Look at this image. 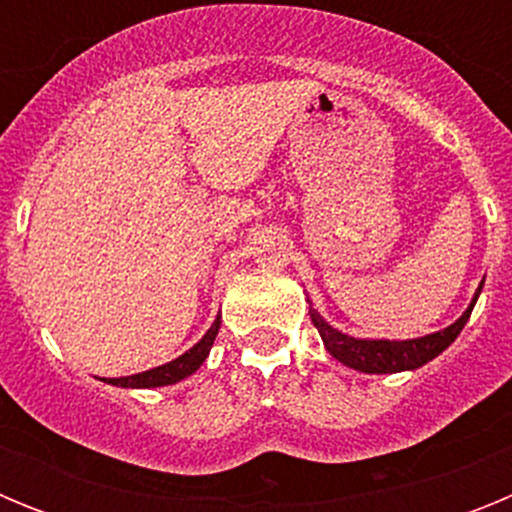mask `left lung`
Returning <instances> with one entry per match:
<instances>
[{"instance_id": "obj_1", "label": "left lung", "mask_w": 512, "mask_h": 512, "mask_svg": "<svg viewBox=\"0 0 512 512\" xmlns=\"http://www.w3.org/2000/svg\"><path fill=\"white\" fill-rule=\"evenodd\" d=\"M482 287H485V279L479 282L477 292H474L467 310L461 312V318L454 320L449 328L436 330V333H428V336H420V338H408V341L348 336V333H343V330L333 328V325H330L328 320H325L315 307H312L310 297H307V305H310L312 323H315L320 338H323V346L328 348V354L333 356V359H338L343 366H348V369H356V372H364V374H397V372H413V369H418V366L428 364V361L436 359L438 354H443V351L456 341L461 328L467 325L474 305H477Z\"/></svg>"}]
</instances>
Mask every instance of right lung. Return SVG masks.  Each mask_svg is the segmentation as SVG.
Here are the masks:
<instances>
[{
  "mask_svg": "<svg viewBox=\"0 0 512 512\" xmlns=\"http://www.w3.org/2000/svg\"><path fill=\"white\" fill-rule=\"evenodd\" d=\"M217 330H220V315H217L215 323L207 328V333L200 341L194 343L189 351H184L182 356H176L174 361H169V364L153 366L148 372L130 374V377H102V382L112 384V387H125V390H151V387H166V384L182 382V379H187L189 374H194L205 364V359L210 356L212 343H215Z\"/></svg>",
  "mask_w": 512,
  "mask_h": 512,
  "instance_id": "obj_1",
  "label": "right lung"
}]
</instances>
